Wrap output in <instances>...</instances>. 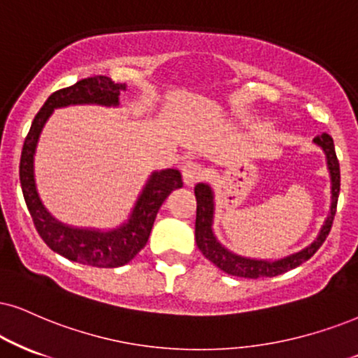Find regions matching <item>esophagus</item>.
Wrapping results in <instances>:
<instances>
[{
    "label": "esophagus",
    "mask_w": 358,
    "mask_h": 358,
    "mask_svg": "<svg viewBox=\"0 0 358 358\" xmlns=\"http://www.w3.org/2000/svg\"><path fill=\"white\" fill-rule=\"evenodd\" d=\"M202 178H204V172H202V167L199 164L189 161L182 166V179L186 186H194V184L199 182Z\"/></svg>",
    "instance_id": "obj_1"
}]
</instances>
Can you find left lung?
<instances>
[{"label":"left lung","mask_w":358,"mask_h":358,"mask_svg":"<svg viewBox=\"0 0 358 358\" xmlns=\"http://www.w3.org/2000/svg\"><path fill=\"white\" fill-rule=\"evenodd\" d=\"M317 145L324 149L325 156H327V164L330 171V180H332V204H330V214L325 219L324 226H322L317 239L302 249L301 252H295L287 255L279 260H257L242 257V255L232 254L226 247L220 245V242L215 239L213 232V219H214V194L207 184H197L194 187L197 201V213H196V242L197 247L206 259H209L214 266H217L220 271L229 273V275L244 277V279H259V277H275L280 275L290 268L299 267L301 264L306 262L314 255L320 245L327 239L332 222L337 213V201L338 192H341V166H338L337 154H335L334 139L330 138L327 132H322L314 139Z\"/></svg>","instance_id":"8db88e82"}]
</instances>
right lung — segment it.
I'll use <instances>...</instances> for the list:
<instances>
[{"label":"right lung","instance_id":"right-lung-1","mask_svg":"<svg viewBox=\"0 0 358 358\" xmlns=\"http://www.w3.org/2000/svg\"><path fill=\"white\" fill-rule=\"evenodd\" d=\"M122 90H126V85L114 83L111 78L90 76L76 85L52 92L34 117L21 151L20 182L34 227L51 250L85 266L113 268L124 266L134 259L149 239L159 207L174 189L182 187L179 171L152 172L127 222L108 232L64 226L44 209L34 186L33 159L39 134L48 117L56 108L69 104L117 106Z\"/></svg>","mask_w":358,"mask_h":358}]
</instances>
